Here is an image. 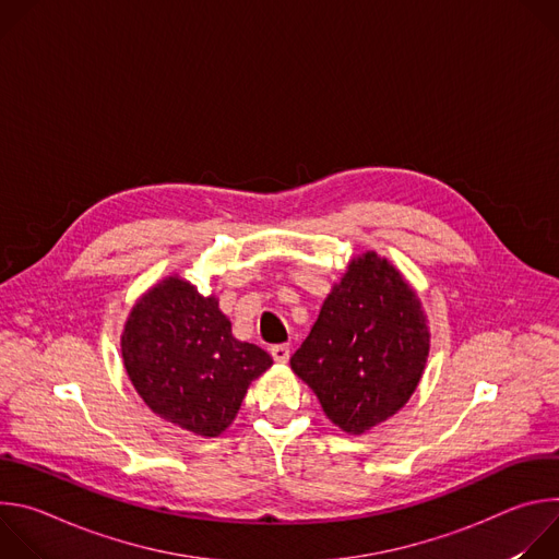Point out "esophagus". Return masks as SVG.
Instances as JSON below:
<instances>
[{
  "instance_id": "obj_1",
  "label": "esophagus",
  "mask_w": 559,
  "mask_h": 559,
  "mask_svg": "<svg viewBox=\"0 0 559 559\" xmlns=\"http://www.w3.org/2000/svg\"><path fill=\"white\" fill-rule=\"evenodd\" d=\"M270 354H272V358H274L276 362H281V365H285V362L289 360V347H287V345H274V347L270 349Z\"/></svg>"
}]
</instances>
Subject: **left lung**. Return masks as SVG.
I'll return each instance as SVG.
<instances>
[{
	"instance_id": "left-lung-1",
	"label": "left lung",
	"mask_w": 559,
	"mask_h": 559,
	"mask_svg": "<svg viewBox=\"0 0 559 559\" xmlns=\"http://www.w3.org/2000/svg\"><path fill=\"white\" fill-rule=\"evenodd\" d=\"M429 347L418 292L389 259L367 250L332 285L289 365L338 429L362 436L409 403Z\"/></svg>"
}]
</instances>
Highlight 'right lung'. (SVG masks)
Returning <instances> with one entry per match:
<instances>
[{"mask_svg":"<svg viewBox=\"0 0 559 559\" xmlns=\"http://www.w3.org/2000/svg\"><path fill=\"white\" fill-rule=\"evenodd\" d=\"M126 373L152 414L194 436H221L241 409L267 352L236 341L214 294L170 274L132 305L121 332Z\"/></svg>","mask_w":559,"mask_h":559,"instance_id":"right-lung-1","label":"right lung"}]
</instances>
